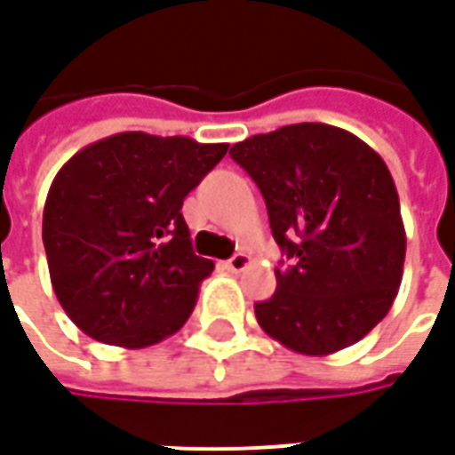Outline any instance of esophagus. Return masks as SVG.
<instances>
[{"label": "esophagus", "mask_w": 455, "mask_h": 455, "mask_svg": "<svg viewBox=\"0 0 455 455\" xmlns=\"http://www.w3.org/2000/svg\"><path fill=\"white\" fill-rule=\"evenodd\" d=\"M248 263H251V256H248V253H236V256L228 258L227 267L231 273H241V270H246Z\"/></svg>", "instance_id": "esophagus-1"}]
</instances>
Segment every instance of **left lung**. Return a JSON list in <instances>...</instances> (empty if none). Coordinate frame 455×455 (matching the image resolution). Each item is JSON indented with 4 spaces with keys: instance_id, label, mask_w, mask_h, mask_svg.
I'll list each match as a JSON object with an SVG mask.
<instances>
[{
    "instance_id": "8db88e82",
    "label": "left lung",
    "mask_w": 455,
    "mask_h": 455,
    "mask_svg": "<svg viewBox=\"0 0 455 455\" xmlns=\"http://www.w3.org/2000/svg\"><path fill=\"white\" fill-rule=\"evenodd\" d=\"M256 180L277 246L273 295L256 302L270 339L302 355H331L378 326L397 297L407 236L385 160L329 124H290L231 146Z\"/></svg>"
}]
</instances>
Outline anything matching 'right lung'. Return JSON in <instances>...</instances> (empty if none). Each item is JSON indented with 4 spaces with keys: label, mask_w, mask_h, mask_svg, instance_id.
<instances>
[{
    "label": "right lung",
    "mask_w": 455,
    "mask_h": 455,
    "mask_svg": "<svg viewBox=\"0 0 455 455\" xmlns=\"http://www.w3.org/2000/svg\"><path fill=\"white\" fill-rule=\"evenodd\" d=\"M228 143L124 131L58 170L44 207L51 285L94 341L146 348L182 329L214 263L192 253L182 202Z\"/></svg>",
    "instance_id": "add662e5"
}]
</instances>
